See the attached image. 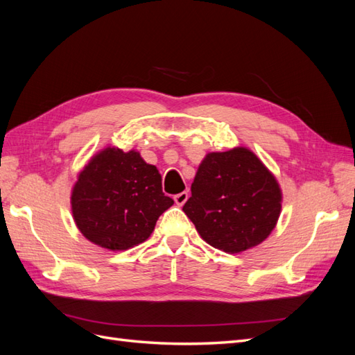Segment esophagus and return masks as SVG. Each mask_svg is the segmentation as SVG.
Masks as SVG:
<instances>
[{
    "label": "esophagus",
    "instance_id": "1",
    "mask_svg": "<svg viewBox=\"0 0 355 355\" xmlns=\"http://www.w3.org/2000/svg\"><path fill=\"white\" fill-rule=\"evenodd\" d=\"M188 197H189V194H188V191H184V192H180V194L175 196V201H176V204H178V206H179V207H182V206H184V204L187 202Z\"/></svg>",
    "mask_w": 355,
    "mask_h": 355
}]
</instances>
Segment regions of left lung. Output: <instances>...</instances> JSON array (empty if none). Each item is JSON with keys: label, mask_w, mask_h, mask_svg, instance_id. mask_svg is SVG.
Listing matches in <instances>:
<instances>
[{"label": "left lung", "mask_w": 355, "mask_h": 355, "mask_svg": "<svg viewBox=\"0 0 355 355\" xmlns=\"http://www.w3.org/2000/svg\"><path fill=\"white\" fill-rule=\"evenodd\" d=\"M182 210L204 241L239 253L271 234L280 216L282 191L259 158L235 148L202 159Z\"/></svg>", "instance_id": "1"}]
</instances>
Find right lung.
Segmentation results:
<instances>
[{
    "mask_svg": "<svg viewBox=\"0 0 355 355\" xmlns=\"http://www.w3.org/2000/svg\"><path fill=\"white\" fill-rule=\"evenodd\" d=\"M173 200L161 187L155 166L136 151L106 148L92 158L73 187L75 223L85 239L110 250L144 243Z\"/></svg>",
    "mask_w": 355,
    "mask_h": 355,
    "instance_id": "add662e5",
    "label": "right lung"
}]
</instances>
